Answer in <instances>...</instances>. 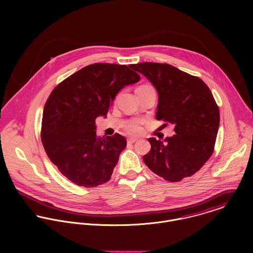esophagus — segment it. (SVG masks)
I'll return each mask as SVG.
<instances>
[{
	"label": "esophagus",
	"mask_w": 253,
	"mask_h": 253,
	"mask_svg": "<svg viewBox=\"0 0 253 253\" xmlns=\"http://www.w3.org/2000/svg\"><path fill=\"white\" fill-rule=\"evenodd\" d=\"M136 140H137V139H136L135 137H129V138H127V143H128V144H132V143H134Z\"/></svg>",
	"instance_id": "esophagus-1"
}]
</instances>
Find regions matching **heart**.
Wrapping results in <instances>:
<instances>
[{
  "label": "heart",
  "mask_w": 253,
  "mask_h": 253,
  "mask_svg": "<svg viewBox=\"0 0 253 253\" xmlns=\"http://www.w3.org/2000/svg\"><path fill=\"white\" fill-rule=\"evenodd\" d=\"M146 86H149L148 84H143V85H140L138 86L136 89H140V88H143ZM144 124V121L141 120V119H136V120H133L129 123H127L126 126H125V130L129 133V134H138L142 131V126Z\"/></svg>",
  "instance_id": "b5f03b06"
}]
</instances>
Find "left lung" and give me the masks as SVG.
I'll return each mask as SVG.
<instances>
[{
  "instance_id": "1",
  "label": "left lung",
  "mask_w": 253,
  "mask_h": 253,
  "mask_svg": "<svg viewBox=\"0 0 253 253\" xmlns=\"http://www.w3.org/2000/svg\"><path fill=\"white\" fill-rule=\"evenodd\" d=\"M131 68L154 84L159 94L156 119L173 124L176 133L165 141L149 138L145 165L165 180L192 176L211 157L216 141L220 113L210 87L167 63L142 62Z\"/></svg>"
}]
</instances>
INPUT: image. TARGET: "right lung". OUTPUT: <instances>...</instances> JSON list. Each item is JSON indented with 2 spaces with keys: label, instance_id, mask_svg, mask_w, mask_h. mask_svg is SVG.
Masks as SVG:
<instances>
[{
  "label": "right lung",
  "instance_id": "1",
  "mask_svg": "<svg viewBox=\"0 0 253 253\" xmlns=\"http://www.w3.org/2000/svg\"><path fill=\"white\" fill-rule=\"evenodd\" d=\"M132 66V65H130ZM130 66L94 63L74 73L49 94L41 138L49 160L78 186L108 182L126 140L119 133L98 136L95 120L106 116L116 94L140 80Z\"/></svg>",
  "mask_w": 253,
  "mask_h": 253
}]
</instances>
